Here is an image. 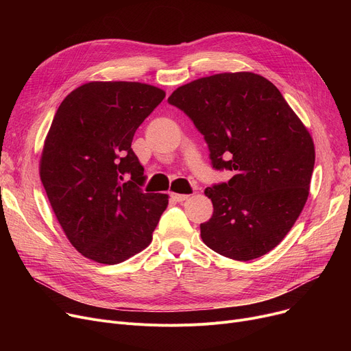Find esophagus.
<instances>
[{
	"instance_id": "34e87169",
	"label": "esophagus",
	"mask_w": 351,
	"mask_h": 351,
	"mask_svg": "<svg viewBox=\"0 0 351 351\" xmlns=\"http://www.w3.org/2000/svg\"><path fill=\"white\" fill-rule=\"evenodd\" d=\"M171 196L175 202H179V204L180 202H185L189 199V195H180V193H171Z\"/></svg>"
}]
</instances>
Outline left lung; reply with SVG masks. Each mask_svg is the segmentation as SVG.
Here are the masks:
<instances>
[{
  "mask_svg": "<svg viewBox=\"0 0 351 351\" xmlns=\"http://www.w3.org/2000/svg\"><path fill=\"white\" fill-rule=\"evenodd\" d=\"M208 142L213 168L234 175L205 189L213 215L204 243L247 262L278 246L300 216L315 168L307 128L269 80L223 72L182 85L168 98Z\"/></svg>",
  "mask_w": 351,
  "mask_h": 351,
  "instance_id": "8db88e82",
  "label": "left lung"
}]
</instances>
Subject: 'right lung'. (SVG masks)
<instances>
[{"mask_svg":"<svg viewBox=\"0 0 351 351\" xmlns=\"http://www.w3.org/2000/svg\"><path fill=\"white\" fill-rule=\"evenodd\" d=\"M142 82L92 81L62 101L44 141L40 175L71 245L117 265L152 242L166 193H143V166L131 143L165 98Z\"/></svg>","mask_w":351,"mask_h":351,"instance_id":"add662e5","label":"right lung"}]
</instances>
